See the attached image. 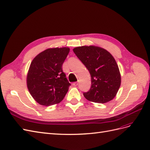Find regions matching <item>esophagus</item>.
Here are the masks:
<instances>
[{"instance_id":"1","label":"esophagus","mask_w":150,"mask_h":150,"mask_svg":"<svg viewBox=\"0 0 150 150\" xmlns=\"http://www.w3.org/2000/svg\"><path fill=\"white\" fill-rule=\"evenodd\" d=\"M78 84H79V83H78V82H76L73 83V85H74V86H77Z\"/></svg>"}]
</instances>
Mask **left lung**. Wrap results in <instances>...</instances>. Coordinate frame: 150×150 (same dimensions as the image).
I'll return each mask as SVG.
<instances>
[{
  "mask_svg": "<svg viewBox=\"0 0 150 150\" xmlns=\"http://www.w3.org/2000/svg\"><path fill=\"white\" fill-rule=\"evenodd\" d=\"M73 51L91 76V88L83 93V96L90 101L100 104L112 100L120 87L121 78L112 54L94 46L76 47Z\"/></svg>",
  "mask_w": 150,
  "mask_h": 150,
  "instance_id": "obj_1",
  "label": "left lung"
}]
</instances>
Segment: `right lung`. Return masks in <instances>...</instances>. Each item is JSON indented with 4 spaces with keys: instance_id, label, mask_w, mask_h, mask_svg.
<instances>
[{
    "instance_id": "obj_1",
    "label": "right lung",
    "mask_w": 150,
    "mask_h": 150,
    "mask_svg": "<svg viewBox=\"0 0 150 150\" xmlns=\"http://www.w3.org/2000/svg\"><path fill=\"white\" fill-rule=\"evenodd\" d=\"M69 48L47 49L33 59L27 76V86L32 97L42 105L60 102L71 85L62 70Z\"/></svg>"
}]
</instances>
